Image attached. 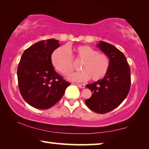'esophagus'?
I'll return each instance as SVG.
<instances>
[{"instance_id": "obj_1", "label": "esophagus", "mask_w": 149, "mask_h": 149, "mask_svg": "<svg viewBox=\"0 0 149 149\" xmlns=\"http://www.w3.org/2000/svg\"><path fill=\"white\" fill-rule=\"evenodd\" d=\"M77 86H78L79 87H80V88H81V89H83V88H85V85H84V84H79V83H77V84H76Z\"/></svg>"}]
</instances>
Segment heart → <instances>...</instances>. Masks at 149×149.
<instances>
[{
  "label": "heart",
  "mask_w": 149,
  "mask_h": 149,
  "mask_svg": "<svg viewBox=\"0 0 149 149\" xmlns=\"http://www.w3.org/2000/svg\"><path fill=\"white\" fill-rule=\"evenodd\" d=\"M74 60L82 62L79 67L82 71L71 73L68 76L69 80L84 82L90 78L93 81H97L107 74L110 66L109 58L107 55L100 54L88 45L77 46L74 47ZM51 60L55 69L63 74H68L72 70V57L66 47H60L54 51Z\"/></svg>",
  "instance_id": "1"
}]
</instances>
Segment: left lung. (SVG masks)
<instances>
[{
	"instance_id": "1",
	"label": "left lung",
	"mask_w": 149,
	"mask_h": 149,
	"mask_svg": "<svg viewBox=\"0 0 149 149\" xmlns=\"http://www.w3.org/2000/svg\"><path fill=\"white\" fill-rule=\"evenodd\" d=\"M97 47L109 57V70L102 79L87 85L92 95L85 100L91 111L107 113L115 109L125 99L131 85L130 68L125 56L113 45L99 41Z\"/></svg>"
}]
</instances>
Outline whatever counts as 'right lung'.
<instances>
[{
	"label": "right lung",
	"mask_w": 149,
	"mask_h": 149,
	"mask_svg": "<svg viewBox=\"0 0 149 149\" xmlns=\"http://www.w3.org/2000/svg\"><path fill=\"white\" fill-rule=\"evenodd\" d=\"M59 40L36 42L24 51L17 68L18 86L26 102L38 109L52 107L70 85L56 72L51 58Z\"/></svg>",
	"instance_id": "obj_1"
}]
</instances>
